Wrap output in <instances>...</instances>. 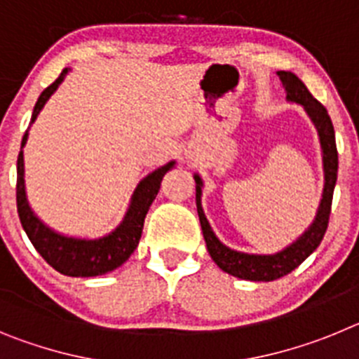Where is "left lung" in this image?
<instances>
[{
	"label": "left lung",
	"mask_w": 359,
	"mask_h": 359,
	"mask_svg": "<svg viewBox=\"0 0 359 359\" xmlns=\"http://www.w3.org/2000/svg\"><path fill=\"white\" fill-rule=\"evenodd\" d=\"M278 77L286 86L287 98L306 107V111L315 122L316 129H318L320 142H322L325 187H323V198L322 203H320L318 214H316V219L313 221L309 230L297 243L291 244L290 248L280 253H275V255H248V253L233 252V250L226 248L224 244L219 243L217 237L214 236V231L210 230V224H208L201 208V180H199V176H196V205H198L199 223H201L203 237H205V243H207L208 253L223 271L233 275V277L255 282L277 280V278L291 273L294 268H298L311 253L318 248V244L322 243L325 230H327L332 192H334L336 176H338V149H336L334 128H332L327 109L309 93L306 84L294 73L278 72Z\"/></svg>",
	"instance_id": "obj_1"
}]
</instances>
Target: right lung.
I'll use <instances>...</instances> for the list:
<instances>
[{
    "label": "right lung",
    "mask_w": 359,
    "mask_h": 359,
    "mask_svg": "<svg viewBox=\"0 0 359 359\" xmlns=\"http://www.w3.org/2000/svg\"><path fill=\"white\" fill-rule=\"evenodd\" d=\"M68 68L62 69V73L46 90L41 93L37 100L34 113H32V122L39 115V111L46 104L50 95L57 90V86L61 84L65 79ZM27 133L23 136L21 147L27 142ZM174 165V161L163 165L152 174H149L144 182L138 185L135 196H133L131 207L126 214V219L122 221L115 231H111L109 236L102 237L97 241L86 239H72V237H62L50 228L44 226L39 219L30 210L25 196V180H23V151H19L18 156V183H15V201H18V214L21 219L25 231L28 239L34 244V248L39 252L44 261L48 262L53 269L59 273L68 275V277H97V275L113 271L115 268L122 266L128 261L135 248L138 246V241L142 237L144 230V219L147 215L151 203L156 198L160 190L161 177L165 172Z\"/></svg>",
    "instance_id": "1"
}]
</instances>
